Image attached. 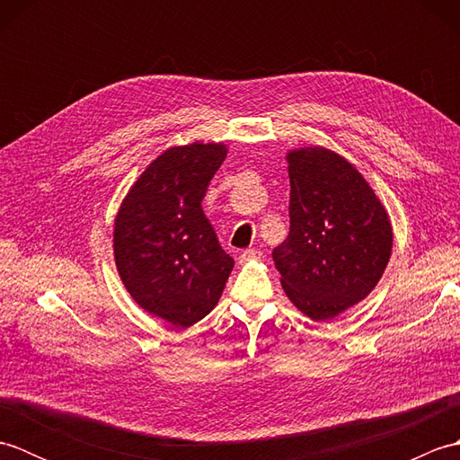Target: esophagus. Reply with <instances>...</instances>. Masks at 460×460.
Here are the masks:
<instances>
[{
    "label": "esophagus",
    "mask_w": 460,
    "mask_h": 460,
    "mask_svg": "<svg viewBox=\"0 0 460 460\" xmlns=\"http://www.w3.org/2000/svg\"><path fill=\"white\" fill-rule=\"evenodd\" d=\"M261 257H262V252L259 249H245V251L241 252L239 261L241 262H249V261H259Z\"/></svg>",
    "instance_id": "34e87169"
}]
</instances>
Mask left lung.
I'll use <instances>...</instances> for the list:
<instances>
[{"label":"left lung","instance_id":"left-lung-1","mask_svg":"<svg viewBox=\"0 0 460 460\" xmlns=\"http://www.w3.org/2000/svg\"><path fill=\"white\" fill-rule=\"evenodd\" d=\"M287 160L290 231L272 259L292 305L316 322L332 320L376 288L392 255V223L341 155L300 148Z\"/></svg>","mask_w":460,"mask_h":460}]
</instances>
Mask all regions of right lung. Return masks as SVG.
Instances as JSON below:
<instances>
[{"mask_svg": "<svg viewBox=\"0 0 460 460\" xmlns=\"http://www.w3.org/2000/svg\"><path fill=\"white\" fill-rule=\"evenodd\" d=\"M227 148L165 150L132 185L114 223V259L126 290L150 314L178 328L208 316L233 265L201 209Z\"/></svg>", "mask_w": 460, "mask_h": 460, "instance_id": "1", "label": "right lung"}]
</instances>
